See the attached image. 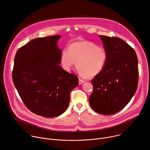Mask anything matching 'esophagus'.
Instances as JSON below:
<instances>
[{
    "label": "esophagus",
    "instance_id": "obj_1",
    "mask_svg": "<svg viewBox=\"0 0 150 150\" xmlns=\"http://www.w3.org/2000/svg\"><path fill=\"white\" fill-rule=\"evenodd\" d=\"M85 82V81L84 80H83V79H79V85H81V84H82V83H83Z\"/></svg>",
    "mask_w": 150,
    "mask_h": 150
}]
</instances>
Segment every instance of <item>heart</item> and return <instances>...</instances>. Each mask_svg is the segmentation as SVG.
<instances>
[{"mask_svg": "<svg viewBox=\"0 0 150 150\" xmlns=\"http://www.w3.org/2000/svg\"><path fill=\"white\" fill-rule=\"evenodd\" d=\"M108 60V53L103 46L89 41H76L64 49L60 57L63 69L70 71L76 65L79 73L87 78L100 74Z\"/></svg>", "mask_w": 150, "mask_h": 150, "instance_id": "obj_1", "label": "heart"}]
</instances>
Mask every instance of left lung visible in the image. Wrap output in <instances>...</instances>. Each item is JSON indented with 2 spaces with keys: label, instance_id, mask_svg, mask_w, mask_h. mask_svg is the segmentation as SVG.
Instances as JSON below:
<instances>
[{
  "label": "left lung",
  "instance_id": "left-lung-1",
  "mask_svg": "<svg viewBox=\"0 0 150 150\" xmlns=\"http://www.w3.org/2000/svg\"><path fill=\"white\" fill-rule=\"evenodd\" d=\"M99 37L108 51V60L103 71L91 80L93 92L89 101L96 112L111 115L123 109L137 91L138 58L134 49L124 40Z\"/></svg>",
  "mask_w": 150,
  "mask_h": 150
}]
</instances>
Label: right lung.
I'll list each match as a JSON object with an SVG mask.
<instances>
[{
    "instance_id": "obj_1",
    "label": "right lung",
    "mask_w": 150,
    "mask_h": 150,
    "mask_svg": "<svg viewBox=\"0 0 150 150\" xmlns=\"http://www.w3.org/2000/svg\"><path fill=\"white\" fill-rule=\"evenodd\" d=\"M60 38H35L19 48L14 59L12 78L21 100L31 112L45 117L65 112L70 93L78 85V76L59 65Z\"/></svg>"
}]
</instances>
